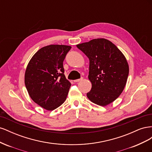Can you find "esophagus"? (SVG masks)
Returning <instances> with one entry per match:
<instances>
[{"instance_id":"1","label":"esophagus","mask_w":152,"mask_h":152,"mask_svg":"<svg viewBox=\"0 0 152 152\" xmlns=\"http://www.w3.org/2000/svg\"><path fill=\"white\" fill-rule=\"evenodd\" d=\"M82 80H83V78H81V79H79L74 80H73V82H80V81H82Z\"/></svg>"}]
</instances>
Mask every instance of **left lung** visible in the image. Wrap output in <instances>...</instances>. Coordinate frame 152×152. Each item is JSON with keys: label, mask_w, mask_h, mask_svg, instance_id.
<instances>
[{"label": "left lung", "mask_w": 152, "mask_h": 152, "mask_svg": "<svg viewBox=\"0 0 152 152\" xmlns=\"http://www.w3.org/2000/svg\"><path fill=\"white\" fill-rule=\"evenodd\" d=\"M77 47L89 59L92 87L87 98L100 106L112 103L122 93L127 80L129 65L124 55L105 39H93Z\"/></svg>", "instance_id": "obj_1"}]
</instances>
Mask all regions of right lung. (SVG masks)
I'll use <instances>...</instances> for the list:
<instances>
[{
    "label": "right lung",
    "mask_w": 152,
    "mask_h": 152,
    "mask_svg": "<svg viewBox=\"0 0 152 152\" xmlns=\"http://www.w3.org/2000/svg\"><path fill=\"white\" fill-rule=\"evenodd\" d=\"M71 46L49 45L31 58L25 74L27 91L35 103L53 110L66 100L71 83L64 74L63 61Z\"/></svg>",
    "instance_id": "add662e5"
}]
</instances>
